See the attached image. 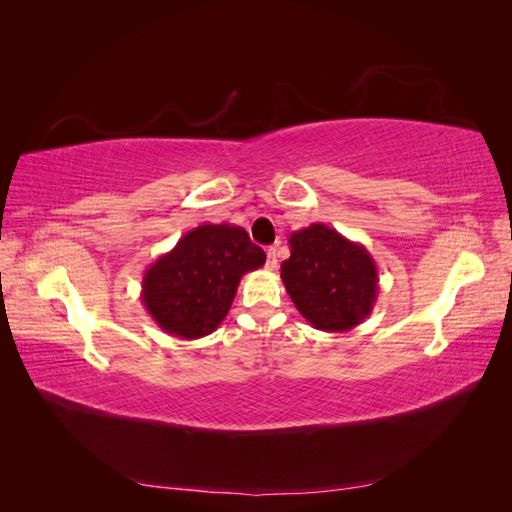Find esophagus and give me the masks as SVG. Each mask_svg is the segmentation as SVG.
<instances>
[{"label": "esophagus", "mask_w": 512, "mask_h": 512, "mask_svg": "<svg viewBox=\"0 0 512 512\" xmlns=\"http://www.w3.org/2000/svg\"><path fill=\"white\" fill-rule=\"evenodd\" d=\"M267 267L271 271L277 267V250H275V247H269V250H267Z\"/></svg>", "instance_id": "34e87169"}]
</instances>
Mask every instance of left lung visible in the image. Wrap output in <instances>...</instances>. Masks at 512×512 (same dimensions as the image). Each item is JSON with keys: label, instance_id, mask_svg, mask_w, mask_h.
I'll use <instances>...</instances> for the list:
<instances>
[{"label": "left lung", "instance_id": "left-lung-1", "mask_svg": "<svg viewBox=\"0 0 512 512\" xmlns=\"http://www.w3.org/2000/svg\"><path fill=\"white\" fill-rule=\"evenodd\" d=\"M282 282L314 329L342 333L361 324L378 297V267L361 243L312 224L292 232Z\"/></svg>", "mask_w": 512, "mask_h": 512}]
</instances>
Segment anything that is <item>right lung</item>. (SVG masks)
<instances>
[{
    "mask_svg": "<svg viewBox=\"0 0 512 512\" xmlns=\"http://www.w3.org/2000/svg\"><path fill=\"white\" fill-rule=\"evenodd\" d=\"M265 260L241 226H196L145 271L141 301L164 333L205 337L226 318L241 277Z\"/></svg>",
    "mask_w": 512,
    "mask_h": 512,
    "instance_id": "1",
    "label": "right lung"
}]
</instances>
